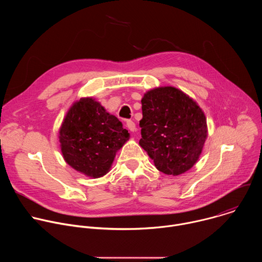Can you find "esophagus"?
Masks as SVG:
<instances>
[{
	"mask_svg": "<svg viewBox=\"0 0 262 262\" xmlns=\"http://www.w3.org/2000/svg\"><path fill=\"white\" fill-rule=\"evenodd\" d=\"M126 126H127V128H128L132 133L136 132V124H135V122H133L132 120L126 121Z\"/></svg>",
	"mask_w": 262,
	"mask_h": 262,
	"instance_id": "esophagus-1",
	"label": "esophagus"
}]
</instances>
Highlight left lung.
Returning a JSON list of instances; mask_svg holds the SVG:
<instances>
[{
  "label": "left lung",
  "instance_id": "1",
  "mask_svg": "<svg viewBox=\"0 0 262 262\" xmlns=\"http://www.w3.org/2000/svg\"><path fill=\"white\" fill-rule=\"evenodd\" d=\"M141 102L140 146L159 171L173 176L189 171L198 162L207 138L202 108L171 86L147 91Z\"/></svg>",
  "mask_w": 262,
  "mask_h": 262
}]
</instances>
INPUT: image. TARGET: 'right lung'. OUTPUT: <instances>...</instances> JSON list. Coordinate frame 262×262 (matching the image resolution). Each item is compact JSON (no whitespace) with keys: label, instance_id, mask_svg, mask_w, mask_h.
Here are the masks:
<instances>
[{"label":"right lung","instance_id":"obj_1","mask_svg":"<svg viewBox=\"0 0 262 262\" xmlns=\"http://www.w3.org/2000/svg\"><path fill=\"white\" fill-rule=\"evenodd\" d=\"M92 97H82L67 111L59 130L64 161L91 178L105 175L116 152L129 139L128 130Z\"/></svg>","mask_w":262,"mask_h":262}]
</instances>
